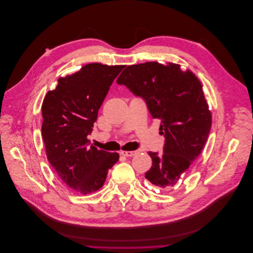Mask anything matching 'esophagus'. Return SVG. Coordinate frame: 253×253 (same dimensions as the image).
Segmentation results:
<instances>
[{
	"label": "esophagus",
	"instance_id": "34e87169",
	"mask_svg": "<svg viewBox=\"0 0 253 253\" xmlns=\"http://www.w3.org/2000/svg\"><path fill=\"white\" fill-rule=\"evenodd\" d=\"M137 154L136 150H133V151H122L121 155H123L124 157H126V158H131L133 156H135Z\"/></svg>",
	"mask_w": 253,
	"mask_h": 253
}]
</instances>
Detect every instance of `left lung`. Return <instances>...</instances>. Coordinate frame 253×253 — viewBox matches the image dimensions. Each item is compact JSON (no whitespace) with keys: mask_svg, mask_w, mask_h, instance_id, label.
<instances>
[{"mask_svg":"<svg viewBox=\"0 0 253 253\" xmlns=\"http://www.w3.org/2000/svg\"><path fill=\"white\" fill-rule=\"evenodd\" d=\"M117 83L142 97L150 115L161 121L164 154L148 151L153 166L145 178L165 191L173 189L204 149L211 128L203 84L179 65L158 62L128 66Z\"/></svg>","mask_w":253,"mask_h":253,"instance_id":"1","label":"left lung"}]
</instances>
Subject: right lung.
I'll use <instances>...</instances> for the list:
<instances>
[{"label":"right lung","instance_id":"right-lung-1","mask_svg":"<svg viewBox=\"0 0 253 253\" xmlns=\"http://www.w3.org/2000/svg\"><path fill=\"white\" fill-rule=\"evenodd\" d=\"M125 66L88 64L79 72L60 78L45 94L42 136L47 161L61 180L77 193L98 190L109 169L119 161L118 153L89 145L97 112L114 80Z\"/></svg>","mask_w":253,"mask_h":253}]
</instances>
